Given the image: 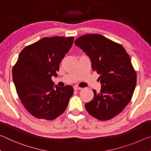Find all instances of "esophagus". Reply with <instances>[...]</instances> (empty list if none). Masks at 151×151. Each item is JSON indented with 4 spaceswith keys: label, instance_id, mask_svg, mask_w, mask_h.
Segmentation results:
<instances>
[{
    "label": "esophagus",
    "instance_id": "obj_1",
    "mask_svg": "<svg viewBox=\"0 0 151 151\" xmlns=\"http://www.w3.org/2000/svg\"><path fill=\"white\" fill-rule=\"evenodd\" d=\"M81 88L78 87V86H74V90H75V91H78V90H81Z\"/></svg>",
    "mask_w": 151,
    "mask_h": 151
}]
</instances>
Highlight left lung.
I'll use <instances>...</instances> for the list:
<instances>
[{
  "label": "left lung",
  "instance_id": "8db88e82",
  "mask_svg": "<svg viewBox=\"0 0 151 151\" xmlns=\"http://www.w3.org/2000/svg\"><path fill=\"white\" fill-rule=\"evenodd\" d=\"M75 44L86 53L93 71L100 75V93L85 104L91 116L108 121L121 112L131 101L137 84V73L129 55L119 43L99 34H86Z\"/></svg>",
  "mask_w": 151,
  "mask_h": 151
}]
</instances>
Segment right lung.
Listing matches in <instances>:
<instances>
[{
    "instance_id": "obj_1",
    "label": "right lung",
    "mask_w": 151,
    "mask_h": 151,
    "mask_svg": "<svg viewBox=\"0 0 151 151\" xmlns=\"http://www.w3.org/2000/svg\"><path fill=\"white\" fill-rule=\"evenodd\" d=\"M74 37H45L25 47L12 68L18 96L30 114L48 121L57 118L68 106L72 86H55L59 65L73 45Z\"/></svg>"
}]
</instances>
